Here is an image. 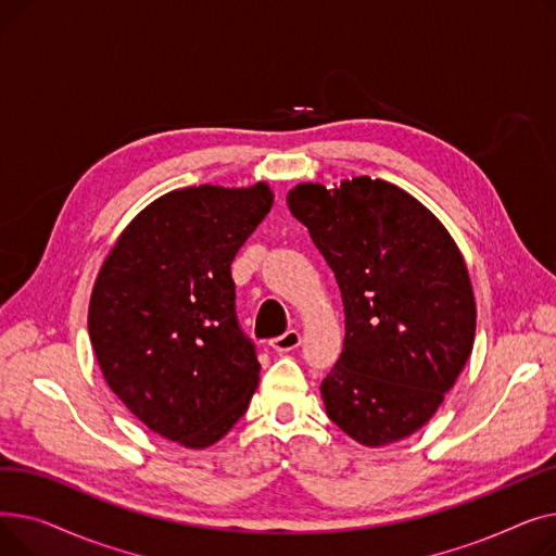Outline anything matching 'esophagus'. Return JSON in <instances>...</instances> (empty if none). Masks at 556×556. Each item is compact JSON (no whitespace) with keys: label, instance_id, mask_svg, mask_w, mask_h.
I'll list each match as a JSON object with an SVG mask.
<instances>
[{"label":"esophagus","instance_id":"1","mask_svg":"<svg viewBox=\"0 0 556 556\" xmlns=\"http://www.w3.org/2000/svg\"><path fill=\"white\" fill-rule=\"evenodd\" d=\"M300 342H302L300 331L290 329V331H286L283 336H279V338H275V340H270V346L275 349V352L286 354V352H293V349H298V346H300Z\"/></svg>","mask_w":556,"mask_h":556}]
</instances>
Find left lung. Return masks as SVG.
I'll list each match as a JSON object with an SVG mask.
<instances>
[{"mask_svg": "<svg viewBox=\"0 0 556 556\" xmlns=\"http://www.w3.org/2000/svg\"><path fill=\"white\" fill-rule=\"evenodd\" d=\"M340 286L344 346L323 381L329 419L378 448L424 428L476 340L464 256L426 204L369 175L286 195Z\"/></svg>", "mask_w": 556, "mask_h": 556, "instance_id": "8db88e82", "label": "left lung"}]
</instances>
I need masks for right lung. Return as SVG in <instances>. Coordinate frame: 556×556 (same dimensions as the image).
I'll return each mask as SVG.
<instances>
[{"label":"right lung","instance_id":"obj_1","mask_svg":"<svg viewBox=\"0 0 556 556\" xmlns=\"http://www.w3.org/2000/svg\"><path fill=\"white\" fill-rule=\"evenodd\" d=\"M273 202L268 182L168 191L126 225L97 275L87 331L108 388L185 448L223 440L258 386L229 266Z\"/></svg>","mask_w":556,"mask_h":556}]
</instances>
